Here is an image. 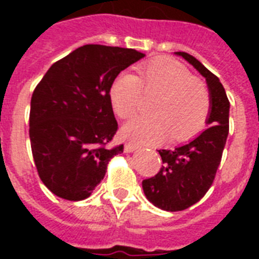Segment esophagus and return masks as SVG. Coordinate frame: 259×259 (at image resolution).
Segmentation results:
<instances>
[{"mask_svg":"<svg viewBox=\"0 0 259 259\" xmlns=\"http://www.w3.org/2000/svg\"><path fill=\"white\" fill-rule=\"evenodd\" d=\"M138 146L136 142H132V141H127L125 144V152H127V153H130V152H134V150L137 149Z\"/></svg>","mask_w":259,"mask_h":259,"instance_id":"1","label":"esophagus"}]
</instances>
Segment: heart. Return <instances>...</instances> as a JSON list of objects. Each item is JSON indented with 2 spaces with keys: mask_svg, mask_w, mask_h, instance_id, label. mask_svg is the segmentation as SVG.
<instances>
[{
  "mask_svg": "<svg viewBox=\"0 0 259 259\" xmlns=\"http://www.w3.org/2000/svg\"><path fill=\"white\" fill-rule=\"evenodd\" d=\"M140 78L122 72L110 89L111 105L118 117L130 119L141 109L144 91L157 95L150 106L154 115L136 118L123 127L127 137L138 142H156L170 132L185 140L200 132L209 114L208 90L191 71L176 60L158 58L140 67Z\"/></svg>",
  "mask_w": 259,
  "mask_h": 259,
  "instance_id": "1",
  "label": "heart"
}]
</instances>
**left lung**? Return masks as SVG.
<instances>
[{"label": "left lung", "mask_w": 259, "mask_h": 259, "mask_svg": "<svg viewBox=\"0 0 259 259\" xmlns=\"http://www.w3.org/2000/svg\"><path fill=\"white\" fill-rule=\"evenodd\" d=\"M176 55L192 64L207 80L209 110L207 125L192 141L175 149H161L162 166L150 179L142 181L146 199L165 211H183L204 196L212 185L229 136L230 102L219 78L187 52Z\"/></svg>", "instance_id": "1"}]
</instances>
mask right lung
Wrapping results in <instances>:
<instances>
[{"label": "right lung", "instance_id": "right-lung-1", "mask_svg": "<svg viewBox=\"0 0 259 259\" xmlns=\"http://www.w3.org/2000/svg\"><path fill=\"white\" fill-rule=\"evenodd\" d=\"M145 55L130 48L87 44L54 63L30 99L29 138L34 165L47 188L66 200H83L123 152L111 146L118 123L110 89Z\"/></svg>", "mask_w": 259, "mask_h": 259}]
</instances>
